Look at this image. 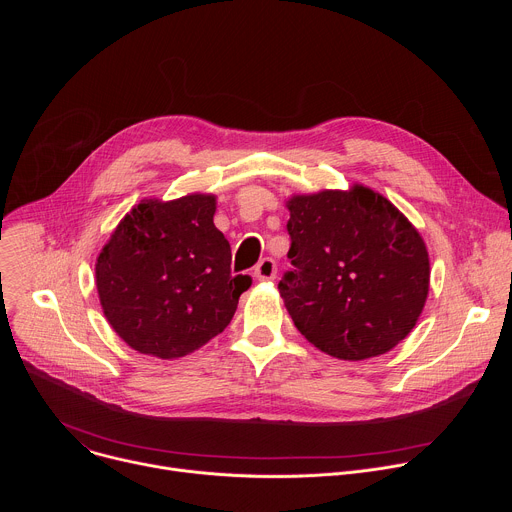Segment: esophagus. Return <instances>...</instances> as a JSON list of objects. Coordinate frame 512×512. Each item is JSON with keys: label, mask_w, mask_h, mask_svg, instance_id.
I'll return each mask as SVG.
<instances>
[{"label": "esophagus", "mask_w": 512, "mask_h": 512, "mask_svg": "<svg viewBox=\"0 0 512 512\" xmlns=\"http://www.w3.org/2000/svg\"><path fill=\"white\" fill-rule=\"evenodd\" d=\"M255 277L259 279V281H269V279H273L275 277V273H277V265H275V261L273 259H269V257H265V259H261L259 263H257V267H255Z\"/></svg>", "instance_id": "obj_1"}]
</instances>
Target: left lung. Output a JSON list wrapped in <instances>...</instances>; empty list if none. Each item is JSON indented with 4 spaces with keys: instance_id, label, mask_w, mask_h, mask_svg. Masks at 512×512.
Here are the masks:
<instances>
[{
    "instance_id": "left-lung-1",
    "label": "left lung",
    "mask_w": 512,
    "mask_h": 512,
    "mask_svg": "<svg viewBox=\"0 0 512 512\" xmlns=\"http://www.w3.org/2000/svg\"><path fill=\"white\" fill-rule=\"evenodd\" d=\"M287 208L294 269L277 287L296 328L342 360L397 346L429 291V255L407 216L360 184L291 196Z\"/></svg>"
}]
</instances>
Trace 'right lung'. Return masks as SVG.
<instances>
[{"mask_svg":"<svg viewBox=\"0 0 512 512\" xmlns=\"http://www.w3.org/2000/svg\"><path fill=\"white\" fill-rule=\"evenodd\" d=\"M214 210L212 194L141 200L99 253L105 318L133 350L180 358L233 320L251 277L231 273V245L212 223Z\"/></svg>","mask_w":512,"mask_h":512,"instance_id":"right-lung-1","label":"right lung"}]
</instances>
